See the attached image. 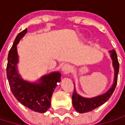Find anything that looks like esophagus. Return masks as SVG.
I'll use <instances>...</instances> for the list:
<instances>
[{
	"label": "esophagus",
	"mask_w": 125,
	"mask_h": 125,
	"mask_svg": "<svg viewBox=\"0 0 125 125\" xmlns=\"http://www.w3.org/2000/svg\"><path fill=\"white\" fill-rule=\"evenodd\" d=\"M62 72L64 73V74H68L71 72L72 70V67L69 64H64L62 66Z\"/></svg>",
	"instance_id": "34e87169"
}]
</instances>
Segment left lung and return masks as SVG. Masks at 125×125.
Returning <instances> with one entry per match:
<instances>
[{"label":"left lung","mask_w":125,"mask_h":125,"mask_svg":"<svg viewBox=\"0 0 125 125\" xmlns=\"http://www.w3.org/2000/svg\"><path fill=\"white\" fill-rule=\"evenodd\" d=\"M110 56L112 59L113 66L114 68V83L111 88L104 94H102L101 95L91 98H83L80 96L76 92L75 88L74 89L73 95H72V105L74 108L76 109L77 112L79 113H85L93 111V109H96L97 107L101 106L105 102H106L109 98L112 96V93H114L115 87L117 83V77H118V73H119V63L118 62L117 55L114 50L110 51Z\"/></svg>","instance_id":"8db88e82"}]
</instances>
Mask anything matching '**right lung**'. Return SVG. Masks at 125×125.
<instances>
[{"label":"right lung","instance_id":"1","mask_svg":"<svg viewBox=\"0 0 125 125\" xmlns=\"http://www.w3.org/2000/svg\"><path fill=\"white\" fill-rule=\"evenodd\" d=\"M27 32L25 29L18 34L9 52L7 78L13 95L21 104L34 112L44 113L51 106L52 94L61 82V73L56 72L44 75L38 83H29L21 77L16 66L19 61L16 45Z\"/></svg>","mask_w":125,"mask_h":125}]
</instances>
